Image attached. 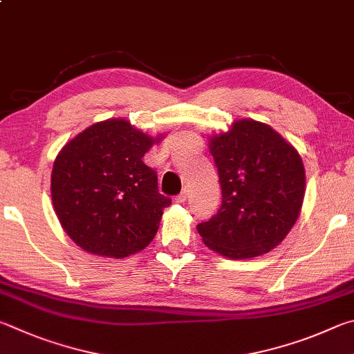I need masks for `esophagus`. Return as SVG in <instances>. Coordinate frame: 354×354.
<instances>
[{
    "mask_svg": "<svg viewBox=\"0 0 354 354\" xmlns=\"http://www.w3.org/2000/svg\"><path fill=\"white\" fill-rule=\"evenodd\" d=\"M187 199H188V191L185 189V191H182V193L176 197V202L177 203H183V202H187Z\"/></svg>",
    "mask_w": 354,
    "mask_h": 354,
    "instance_id": "obj_1",
    "label": "esophagus"
}]
</instances>
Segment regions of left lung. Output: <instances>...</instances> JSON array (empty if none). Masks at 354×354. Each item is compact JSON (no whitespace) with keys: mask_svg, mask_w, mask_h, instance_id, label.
<instances>
[{"mask_svg":"<svg viewBox=\"0 0 354 354\" xmlns=\"http://www.w3.org/2000/svg\"><path fill=\"white\" fill-rule=\"evenodd\" d=\"M207 140L219 172L222 205L197 225L203 244L230 259L269 253L301 213L306 174L299 151L269 124L250 118Z\"/></svg>","mask_w":354,"mask_h":354,"instance_id":"left-lung-1","label":"left lung"}]
</instances>
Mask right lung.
<instances>
[{
  "label": "right lung",
  "mask_w": 354,
  "mask_h": 354,
  "mask_svg": "<svg viewBox=\"0 0 354 354\" xmlns=\"http://www.w3.org/2000/svg\"><path fill=\"white\" fill-rule=\"evenodd\" d=\"M163 138L110 118L60 149L51 172L53 207L84 252L120 259L151 244L171 199L158 193L157 174L142 157Z\"/></svg>",
  "instance_id": "obj_1"
}]
</instances>
